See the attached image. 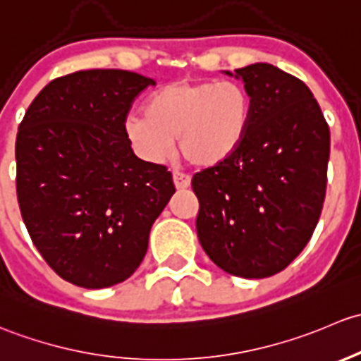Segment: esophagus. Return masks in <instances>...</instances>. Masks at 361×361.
<instances>
[{"label":"esophagus","instance_id":"34e87169","mask_svg":"<svg viewBox=\"0 0 361 361\" xmlns=\"http://www.w3.org/2000/svg\"><path fill=\"white\" fill-rule=\"evenodd\" d=\"M172 177H173V184H176L177 189H185L189 188V184H191V177L179 172V170H173Z\"/></svg>","mask_w":361,"mask_h":361}]
</instances>
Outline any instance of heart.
I'll return each instance as SVG.
<instances>
[{
	"label": "heart",
	"mask_w": 361,
	"mask_h": 361,
	"mask_svg": "<svg viewBox=\"0 0 361 361\" xmlns=\"http://www.w3.org/2000/svg\"><path fill=\"white\" fill-rule=\"evenodd\" d=\"M252 121V100L236 81H172L125 121V135L140 158L166 161L179 139L195 166H215L240 149Z\"/></svg>",
	"instance_id": "b5f03b06"
}]
</instances>
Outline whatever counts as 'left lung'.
<instances>
[{"instance_id":"left-lung-1","label":"left lung","mask_w":361,"mask_h":361,"mask_svg":"<svg viewBox=\"0 0 361 361\" xmlns=\"http://www.w3.org/2000/svg\"><path fill=\"white\" fill-rule=\"evenodd\" d=\"M235 73L252 100L250 128L231 158L192 177L196 231L226 273L267 278L313 236L325 202L330 130L299 78L262 62Z\"/></svg>"}]
</instances>
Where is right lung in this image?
Masks as SVG:
<instances>
[{
    "mask_svg": "<svg viewBox=\"0 0 361 361\" xmlns=\"http://www.w3.org/2000/svg\"><path fill=\"white\" fill-rule=\"evenodd\" d=\"M151 78L78 71L36 95L15 142L17 200L32 243L69 283L104 288L140 266L176 192L166 166L133 154L125 121Z\"/></svg>",
    "mask_w": 361,
    "mask_h": 361,
    "instance_id": "right-lung-1",
    "label": "right lung"
}]
</instances>
